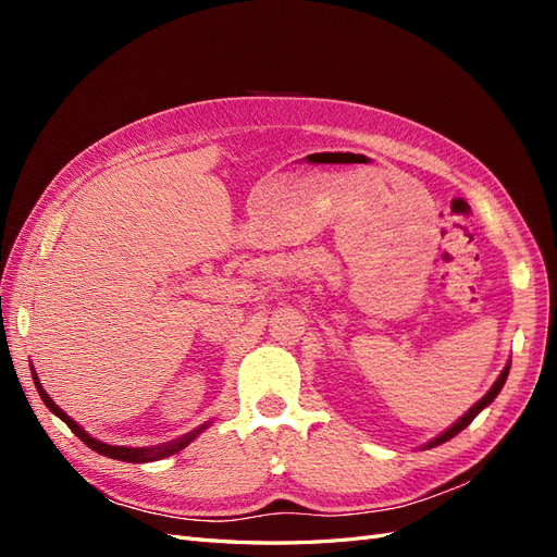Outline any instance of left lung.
Returning a JSON list of instances; mask_svg holds the SVG:
<instances>
[{
	"label": "left lung",
	"mask_w": 557,
	"mask_h": 557,
	"mask_svg": "<svg viewBox=\"0 0 557 557\" xmlns=\"http://www.w3.org/2000/svg\"><path fill=\"white\" fill-rule=\"evenodd\" d=\"M509 369H511V362H507V367H504L502 369V374L497 376V381L493 383V387H491V391H487L476 404H474V407H471L462 418H458V420H455V423L448 428V430H444L440 436H434V440L432 442H428L423 448H434V446H440V444H444V442H448V440H453V436L455 434H460L469 423H471V420H474L485 407H487V404H491L497 395H499V391H502V387H504V383H507V376H509Z\"/></svg>",
	"instance_id": "1"
}]
</instances>
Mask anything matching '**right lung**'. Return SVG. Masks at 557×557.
Returning a JSON list of instances; mask_svg holds the SVG:
<instances>
[{"label": "right lung", "mask_w": 557, "mask_h": 557, "mask_svg": "<svg viewBox=\"0 0 557 557\" xmlns=\"http://www.w3.org/2000/svg\"><path fill=\"white\" fill-rule=\"evenodd\" d=\"M32 379H35V385H37V391H39V395H41V399H44L46 407H48L50 411H53V413L62 420V423H66V428H70V430L78 436V440H81L83 444H86L88 448L97 450L99 455H107V458H113V460H123V462H156V460H162V458H170V455H174V453L183 450V448L188 446L190 442H195L197 436L213 423V420H207L205 425H199V428H195L193 432L178 436V440L164 442V444H158V446H144V448H132V446H111V444H104V442L95 440V436H90L86 430H83V428L76 423V420H74L72 416H66V413L58 407V404L46 395L44 385L39 383V376H37V372H35V367H32Z\"/></svg>", "instance_id": "add662e5"}]
</instances>
